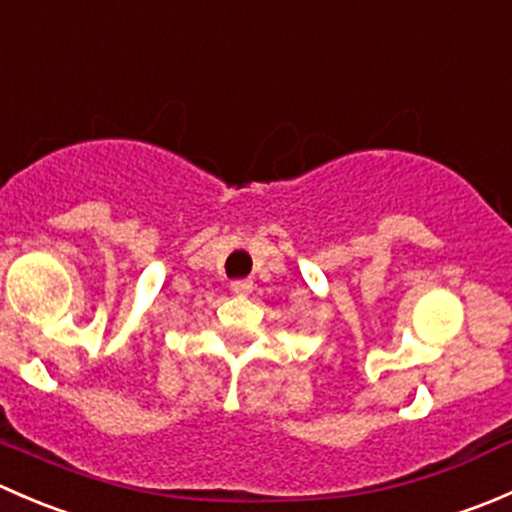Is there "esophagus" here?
Returning <instances> with one entry per match:
<instances>
[{
    "instance_id": "34e87169",
    "label": "esophagus",
    "mask_w": 512,
    "mask_h": 512,
    "mask_svg": "<svg viewBox=\"0 0 512 512\" xmlns=\"http://www.w3.org/2000/svg\"><path fill=\"white\" fill-rule=\"evenodd\" d=\"M230 289H232V294H237V297H247V294L252 292V282L250 280H237V282H232Z\"/></svg>"
}]
</instances>
